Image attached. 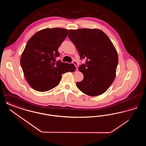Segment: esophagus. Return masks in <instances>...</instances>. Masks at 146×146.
<instances>
[{"mask_svg":"<svg viewBox=\"0 0 146 146\" xmlns=\"http://www.w3.org/2000/svg\"><path fill=\"white\" fill-rule=\"evenodd\" d=\"M72 63L75 65V66H76V70H78V63H77L76 61H73L72 62Z\"/></svg>","mask_w":146,"mask_h":146,"instance_id":"obj_1","label":"esophagus"}]
</instances>
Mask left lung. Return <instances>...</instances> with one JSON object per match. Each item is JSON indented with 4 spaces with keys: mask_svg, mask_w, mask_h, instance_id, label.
<instances>
[{
    "mask_svg": "<svg viewBox=\"0 0 146 146\" xmlns=\"http://www.w3.org/2000/svg\"><path fill=\"white\" fill-rule=\"evenodd\" d=\"M68 37L81 58L86 59L85 64L79 67L84 79L76 82L77 88L90 96L104 94L115 79L118 63V54L111 40L97 28L70 29Z\"/></svg>",
    "mask_w": 146,
    "mask_h": 146,
    "instance_id": "8db88e82",
    "label": "left lung"
}]
</instances>
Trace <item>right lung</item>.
Listing matches in <instances>:
<instances>
[{
    "instance_id": "add662e5",
    "label": "right lung",
    "mask_w": 146,
    "mask_h": 146,
    "mask_svg": "<svg viewBox=\"0 0 146 146\" xmlns=\"http://www.w3.org/2000/svg\"><path fill=\"white\" fill-rule=\"evenodd\" d=\"M68 32L64 28H45L29 39L20 64L27 82L35 90L44 92L54 88L60 83L63 73L76 70L73 63L56 60L60 55L58 49Z\"/></svg>"
}]
</instances>
